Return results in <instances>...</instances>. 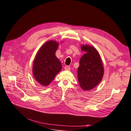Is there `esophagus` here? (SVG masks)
I'll use <instances>...</instances> for the list:
<instances>
[{
  "label": "esophagus",
  "mask_w": 131,
  "mask_h": 131,
  "mask_svg": "<svg viewBox=\"0 0 131 131\" xmlns=\"http://www.w3.org/2000/svg\"><path fill=\"white\" fill-rule=\"evenodd\" d=\"M64 69H65V70H70V66H65Z\"/></svg>",
  "instance_id": "obj_1"
}]
</instances>
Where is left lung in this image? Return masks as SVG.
<instances>
[{
  "mask_svg": "<svg viewBox=\"0 0 131 131\" xmlns=\"http://www.w3.org/2000/svg\"><path fill=\"white\" fill-rule=\"evenodd\" d=\"M81 50L86 53L82 57L78 68L79 84L83 90L93 89L101 82L104 68L101 56L92 46L82 45Z\"/></svg>",
  "mask_w": 131,
  "mask_h": 131,
  "instance_id": "left-lung-1",
  "label": "left lung"
}]
</instances>
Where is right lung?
<instances>
[{
  "label": "right lung",
  "mask_w": 131,
  "mask_h": 131,
  "mask_svg": "<svg viewBox=\"0 0 131 131\" xmlns=\"http://www.w3.org/2000/svg\"><path fill=\"white\" fill-rule=\"evenodd\" d=\"M59 43L50 40L38 51L33 65V74L37 82L47 86L62 69L60 60L55 55Z\"/></svg>",
  "instance_id": "add662e5"
}]
</instances>
